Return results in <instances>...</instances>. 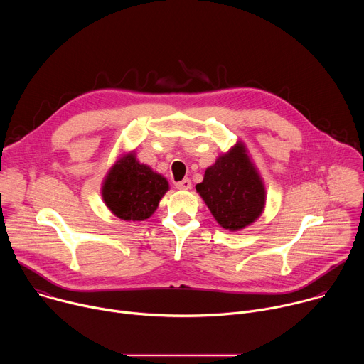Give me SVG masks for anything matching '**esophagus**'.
Here are the masks:
<instances>
[{"label":"esophagus","mask_w":364,"mask_h":364,"mask_svg":"<svg viewBox=\"0 0 364 364\" xmlns=\"http://www.w3.org/2000/svg\"><path fill=\"white\" fill-rule=\"evenodd\" d=\"M176 187L178 190H188L191 187V181H190V178H184V180L176 183Z\"/></svg>","instance_id":"1"}]
</instances>
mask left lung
Wrapping results in <instances>:
<instances>
[{"instance_id":"1","label":"left lung","mask_w":364,"mask_h":364,"mask_svg":"<svg viewBox=\"0 0 364 364\" xmlns=\"http://www.w3.org/2000/svg\"><path fill=\"white\" fill-rule=\"evenodd\" d=\"M196 190L216 222L230 232L252 225L265 209L264 180L240 141L205 168Z\"/></svg>"}]
</instances>
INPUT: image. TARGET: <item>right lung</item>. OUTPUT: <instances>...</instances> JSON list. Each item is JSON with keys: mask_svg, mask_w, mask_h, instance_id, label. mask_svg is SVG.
<instances>
[{"mask_svg": "<svg viewBox=\"0 0 364 364\" xmlns=\"http://www.w3.org/2000/svg\"><path fill=\"white\" fill-rule=\"evenodd\" d=\"M166 177L136 160L135 151L122 154L102 183V198L121 220L141 222L154 215L168 191Z\"/></svg>", "mask_w": 364, "mask_h": 364, "instance_id": "add662e5", "label": "right lung"}]
</instances>
